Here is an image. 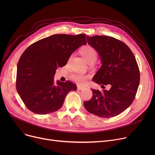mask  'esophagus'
<instances>
[{
	"mask_svg": "<svg viewBox=\"0 0 155 155\" xmlns=\"http://www.w3.org/2000/svg\"><path fill=\"white\" fill-rule=\"evenodd\" d=\"M84 88H85V87H83V86H80V85H78L77 86L78 91H82V90H83V89H84Z\"/></svg>",
	"mask_w": 155,
	"mask_h": 155,
	"instance_id": "esophagus-1",
	"label": "esophagus"
}]
</instances>
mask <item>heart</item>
Here are the masks:
<instances>
[{
  "mask_svg": "<svg viewBox=\"0 0 155 155\" xmlns=\"http://www.w3.org/2000/svg\"><path fill=\"white\" fill-rule=\"evenodd\" d=\"M80 53L88 63H94L97 58V51L91 46L87 45L83 47L81 49ZM71 78L78 84H84L88 78V76L82 73H75L71 75Z\"/></svg>",
  "mask_w": 155,
  "mask_h": 155,
  "instance_id": "b5f03b06",
  "label": "heart"
}]
</instances>
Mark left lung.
<instances>
[{
    "label": "left lung",
    "instance_id": "8db88e82",
    "mask_svg": "<svg viewBox=\"0 0 155 155\" xmlns=\"http://www.w3.org/2000/svg\"><path fill=\"white\" fill-rule=\"evenodd\" d=\"M88 44L95 49L102 65L92 81L110 85L109 91L92 89V99L84 102L87 110L100 117L109 118L123 112L133 103L140 84V70L130 48L107 36H87Z\"/></svg>",
    "mask_w": 155,
    "mask_h": 155
}]
</instances>
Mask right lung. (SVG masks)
<instances>
[{
	"label": "right lung",
	"mask_w": 155,
	"mask_h": 155,
	"mask_svg": "<svg viewBox=\"0 0 155 155\" xmlns=\"http://www.w3.org/2000/svg\"><path fill=\"white\" fill-rule=\"evenodd\" d=\"M86 35H54L38 41L22 54L18 63L16 89L26 107L43 115L60 109L68 92L77 91L70 81L54 82L58 67L66 65L71 54L87 44Z\"/></svg>",
	"instance_id": "1"
}]
</instances>
